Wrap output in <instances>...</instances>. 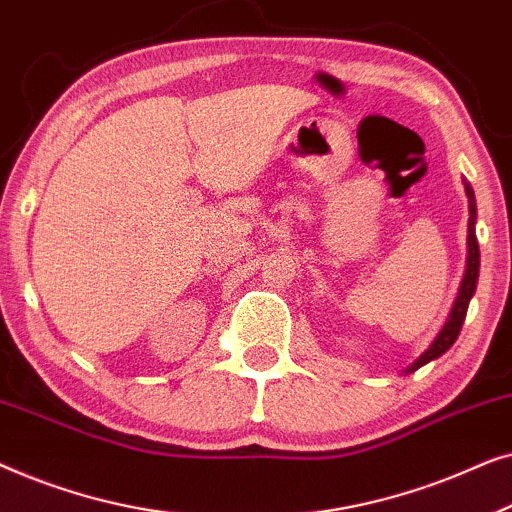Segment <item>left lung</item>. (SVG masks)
I'll return each mask as SVG.
<instances>
[{
    "instance_id": "obj_1",
    "label": "left lung",
    "mask_w": 512,
    "mask_h": 512,
    "mask_svg": "<svg viewBox=\"0 0 512 512\" xmlns=\"http://www.w3.org/2000/svg\"><path fill=\"white\" fill-rule=\"evenodd\" d=\"M466 184V181H464ZM466 195H468V212H471V219H468V258H466V275L461 279L459 286V296L454 300V307L450 312V319L443 326V331L438 333V338L433 340V345L426 349V352L419 356V359L412 363V366L405 368V373H415L417 368L426 366V363L443 356L447 349L454 345V340L459 338L461 326H464L466 312H468V303H471L473 293H475V284H478V272H480V247H478V237H475V198H473V188L466 184Z\"/></svg>"
}]
</instances>
